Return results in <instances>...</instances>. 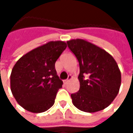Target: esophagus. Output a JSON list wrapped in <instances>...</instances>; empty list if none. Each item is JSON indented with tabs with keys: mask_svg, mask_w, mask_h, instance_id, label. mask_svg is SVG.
Returning a JSON list of instances; mask_svg holds the SVG:
<instances>
[{
	"mask_svg": "<svg viewBox=\"0 0 133 133\" xmlns=\"http://www.w3.org/2000/svg\"><path fill=\"white\" fill-rule=\"evenodd\" d=\"M72 77L71 75H68V78H67V79L64 80V83H67V82H68L69 81H70V80L72 79Z\"/></svg>",
	"mask_w": 133,
	"mask_h": 133,
	"instance_id": "esophagus-1",
	"label": "esophagus"
}]
</instances>
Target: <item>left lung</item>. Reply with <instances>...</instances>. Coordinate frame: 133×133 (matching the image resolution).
I'll use <instances>...</instances> for the list:
<instances>
[{"label":"left lung","mask_w":133,"mask_h":133,"mask_svg":"<svg viewBox=\"0 0 133 133\" xmlns=\"http://www.w3.org/2000/svg\"><path fill=\"white\" fill-rule=\"evenodd\" d=\"M79 63V90L71 94L78 110L95 112L107 107L119 92L121 76L118 64L105 50L82 39L66 42Z\"/></svg>","instance_id":"8db88e82"}]
</instances>
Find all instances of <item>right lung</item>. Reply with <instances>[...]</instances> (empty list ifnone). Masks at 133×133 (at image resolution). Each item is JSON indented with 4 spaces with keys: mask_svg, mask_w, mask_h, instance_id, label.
I'll list each match as a JSON object with an SVG mask.
<instances>
[{
    "mask_svg": "<svg viewBox=\"0 0 133 133\" xmlns=\"http://www.w3.org/2000/svg\"><path fill=\"white\" fill-rule=\"evenodd\" d=\"M66 48L64 41H50L29 52L15 64L10 75L11 91L25 110L39 113L53 106L63 84L55 64Z\"/></svg>",
    "mask_w": 133,
    "mask_h": 133,
    "instance_id": "obj_1",
    "label": "right lung"
}]
</instances>
